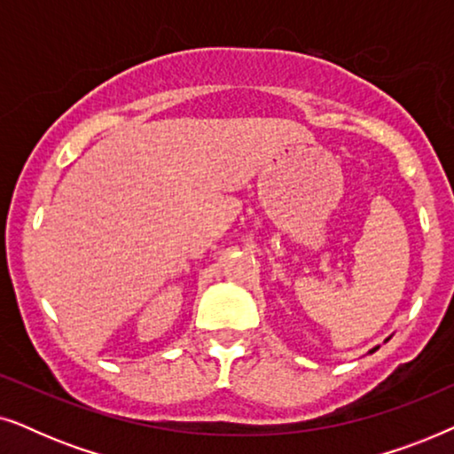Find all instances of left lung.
<instances>
[{
    "label": "left lung",
    "instance_id": "8db88e82",
    "mask_svg": "<svg viewBox=\"0 0 454 454\" xmlns=\"http://www.w3.org/2000/svg\"><path fill=\"white\" fill-rule=\"evenodd\" d=\"M376 349H378V347H374V349H372V351H370V353H374V351H376Z\"/></svg>",
    "mask_w": 454,
    "mask_h": 454
}]
</instances>
